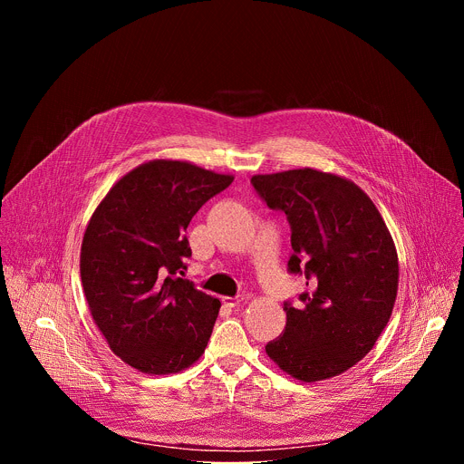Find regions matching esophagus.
Instances as JSON below:
<instances>
[{
	"mask_svg": "<svg viewBox=\"0 0 464 464\" xmlns=\"http://www.w3.org/2000/svg\"><path fill=\"white\" fill-rule=\"evenodd\" d=\"M244 301H246L244 295H238V297H222V303H224V306H227V308L240 306Z\"/></svg>",
	"mask_w": 464,
	"mask_h": 464,
	"instance_id": "34e87169",
	"label": "esophagus"
}]
</instances>
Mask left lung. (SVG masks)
Listing matches in <instances>:
<instances>
[{
	"label": "left lung",
	"instance_id": "obj_1",
	"mask_svg": "<svg viewBox=\"0 0 464 464\" xmlns=\"http://www.w3.org/2000/svg\"><path fill=\"white\" fill-rule=\"evenodd\" d=\"M260 200L286 215L288 272L308 290L268 356L288 374L317 382L356 365L385 328L399 288V258L371 198L353 181L314 169L253 176Z\"/></svg>",
	"mask_w": 464,
	"mask_h": 464
}]
</instances>
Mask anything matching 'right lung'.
I'll list each match as a JSON object with an SVG mask.
<instances>
[{
  "label": "right lung",
  "mask_w": 464,
  "mask_h": 464,
  "mask_svg": "<svg viewBox=\"0 0 464 464\" xmlns=\"http://www.w3.org/2000/svg\"><path fill=\"white\" fill-rule=\"evenodd\" d=\"M233 176L156 160L121 178L95 209L82 240L81 277L110 349L149 374L178 372L200 358L220 301L183 279L185 229Z\"/></svg>",
  "instance_id": "obj_1"
}]
</instances>
